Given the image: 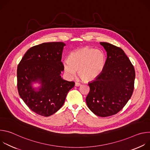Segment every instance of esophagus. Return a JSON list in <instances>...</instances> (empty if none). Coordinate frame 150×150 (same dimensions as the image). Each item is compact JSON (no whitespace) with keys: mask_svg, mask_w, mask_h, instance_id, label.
I'll return each mask as SVG.
<instances>
[{"mask_svg":"<svg viewBox=\"0 0 150 150\" xmlns=\"http://www.w3.org/2000/svg\"><path fill=\"white\" fill-rule=\"evenodd\" d=\"M80 85H81V83H80L77 82H75V86H76V87H79Z\"/></svg>","mask_w":150,"mask_h":150,"instance_id":"obj_1","label":"esophagus"}]
</instances>
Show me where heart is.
I'll return each instance as SVG.
<instances>
[{
    "label": "heart",
    "instance_id": "1",
    "mask_svg": "<svg viewBox=\"0 0 150 150\" xmlns=\"http://www.w3.org/2000/svg\"><path fill=\"white\" fill-rule=\"evenodd\" d=\"M105 63L106 57L103 52L93 48L83 47L71 53L68 60L63 62V67L70 76H74L78 72L82 81L90 82L101 74Z\"/></svg>",
    "mask_w": 150,
    "mask_h": 150
}]
</instances>
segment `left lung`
<instances>
[{
    "mask_svg": "<svg viewBox=\"0 0 150 150\" xmlns=\"http://www.w3.org/2000/svg\"><path fill=\"white\" fill-rule=\"evenodd\" d=\"M100 43L107 52L105 66L101 74L88 83L86 103L96 115L108 117L118 113L131 98L135 72L122 49L108 42Z\"/></svg>",
    "mask_w": 150,
    "mask_h": 150,
    "instance_id": "1",
    "label": "left lung"
}]
</instances>
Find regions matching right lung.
<instances>
[{
	"label": "right lung",
	"instance_id": "1",
	"mask_svg": "<svg viewBox=\"0 0 150 150\" xmlns=\"http://www.w3.org/2000/svg\"><path fill=\"white\" fill-rule=\"evenodd\" d=\"M63 42H44L27 50L17 68L18 93L26 105L37 114L49 116L59 110L65 103L75 82L63 79L61 62ZM40 85L37 88L33 83Z\"/></svg>",
	"mask_w": 150,
	"mask_h": 150
}]
</instances>
